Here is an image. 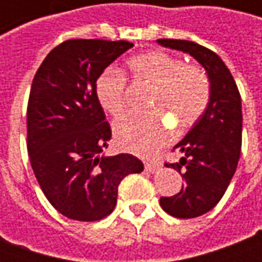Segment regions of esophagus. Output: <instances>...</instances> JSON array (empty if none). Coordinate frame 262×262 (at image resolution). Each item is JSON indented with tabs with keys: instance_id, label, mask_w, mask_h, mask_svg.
Segmentation results:
<instances>
[{
	"instance_id": "esophagus-1",
	"label": "esophagus",
	"mask_w": 262,
	"mask_h": 262,
	"mask_svg": "<svg viewBox=\"0 0 262 262\" xmlns=\"http://www.w3.org/2000/svg\"><path fill=\"white\" fill-rule=\"evenodd\" d=\"M144 168H146L147 172H151V174H153V172H156V171L159 170V164H157L156 161H150V163H146V164H144Z\"/></svg>"
}]
</instances>
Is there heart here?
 <instances>
[{
    "label": "heart",
    "mask_w": 262,
    "mask_h": 262,
    "mask_svg": "<svg viewBox=\"0 0 262 262\" xmlns=\"http://www.w3.org/2000/svg\"><path fill=\"white\" fill-rule=\"evenodd\" d=\"M127 70L136 84L151 86L146 115H129L115 123V139L132 153L148 156L168 142L170 127L163 118L187 130L202 118L210 101V82L199 66L188 64L176 56L151 50L127 60ZM97 98L112 116L126 109V80L116 70H108L97 81Z\"/></svg>",
    "instance_id": "heart-1"
}]
</instances>
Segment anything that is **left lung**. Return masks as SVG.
Returning <instances> with one entry per match:
<instances>
[{
	"label": "left lung",
	"mask_w": 262,
	"mask_h": 262,
	"mask_svg": "<svg viewBox=\"0 0 262 262\" xmlns=\"http://www.w3.org/2000/svg\"><path fill=\"white\" fill-rule=\"evenodd\" d=\"M157 43L191 54L206 70L210 82L205 114L174 147L184 157L178 163H165L185 182L177 195L160 198L167 213L191 219L217 205L236 172L242 151V97L231 73L214 52L189 40L159 39Z\"/></svg>",
	"instance_id": "obj_1"
}]
</instances>
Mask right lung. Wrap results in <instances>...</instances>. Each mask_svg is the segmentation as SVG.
Here are the masks:
<instances>
[{"instance_id": "add662e5", "label": "right lung", "mask_w": 262, "mask_h": 262, "mask_svg": "<svg viewBox=\"0 0 262 262\" xmlns=\"http://www.w3.org/2000/svg\"><path fill=\"white\" fill-rule=\"evenodd\" d=\"M130 48L126 40H66L46 56L32 82L26 116L32 170L49 202L69 219L106 217L120 181L144 168L132 154H101L112 132L97 80Z\"/></svg>"}]
</instances>
